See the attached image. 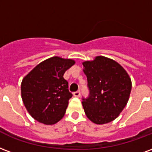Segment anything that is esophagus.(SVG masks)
Returning a JSON list of instances; mask_svg holds the SVG:
<instances>
[{"label":"esophagus","instance_id":"34e87169","mask_svg":"<svg viewBox=\"0 0 152 152\" xmlns=\"http://www.w3.org/2000/svg\"><path fill=\"white\" fill-rule=\"evenodd\" d=\"M73 96L76 97H80V91H75L73 93Z\"/></svg>","mask_w":152,"mask_h":152}]
</instances>
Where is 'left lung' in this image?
Here are the masks:
<instances>
[{"mask_svg": "<svg viewBox=\"0 0 152 152\" xmlns=\"http://www.w3.org/2000/svg\"><path fill=\"white\" fill-rule=\"evenodd\" d=\"M89 95L82 98L87 117L96 124L114 120L126 106L132 81L124 68L104 56L83 63Z\"/></svg>", "mask_w": 152, "mask_h": 152, "instance_id": "obj_1", "label": "left lung"}]
</instances>
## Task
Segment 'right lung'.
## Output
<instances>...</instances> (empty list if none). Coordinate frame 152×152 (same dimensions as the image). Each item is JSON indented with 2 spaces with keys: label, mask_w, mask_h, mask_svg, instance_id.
<instances>
[{
  "label": "right lung",
  "mask_w": 152,
  "mask_h": 152,
  "mask_svg": "<svg viewBox=\"0 0 152 152\" xmlns=\"http://www.w3.org/2000/svg\"><path fill=\"white\" fill-rule=\"evenodd\" d=\"M75 61L54 56L36 66L21 83L23 103L31 116L45 124L63 118L72 94L63 76Z\"/></svg>",
  "instance_id": "1"
}]
</instances>
